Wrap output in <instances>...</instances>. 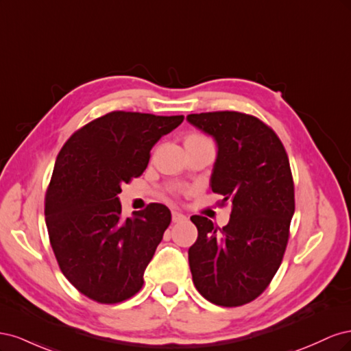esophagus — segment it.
<instances>
[{"label": "esophagus", "instance_id": "obj_1", "mask_svg": "<svg viewBox=\"0 0 351 351\" xmlns=\"http://www.w3.org/2000/svg\"><path fill=\"white\" fill-rule=\"evenodd\" d=\"M186 221V217L183 214H180V212H173V222H182Z\"/></svg>", "mask_w": 351, "mask_h": 351}]
</instances>
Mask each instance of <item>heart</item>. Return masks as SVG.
<instances>
[{
  "label": "heart",
  "instance_id": "1",
  "mask_svg": "<svg viewBox=\"0 0 351 351\" xmlns=\"http://www.w3.org/2000/svg\"><path fill=\"white\" fill-rule=\"evenodd\" d=\"M202 139H208V137L202 136V134H197V133H190L184 137V143L187 142H195V141H202Z\"/></svg>",
  "mask_w": 351,
  "mask_h": 351
}]
</instances>
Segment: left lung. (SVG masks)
I'll return each instance as SVG.
<instances>
[{
  "label": "left lung",
  "mask_w": 351,
  "mask_h": 351,
  "mask_svg": "<svg viewBox=\"0 0 351 351\" xmlns=\"http://www.w3.org/2000/svg\"><path fill=\"white\" fill-rule=\"evenodd\" d=\"M187 121L217 141L210 189L231 206L217 227L193 215L197 240L189 263L197 291L210 303L236 307L259 297L277 274L294 214V183L284 145L269 125L249 114L215 111Z\"/></svg>",
  "instance_id": "left-lung-1"
}]
</instances>
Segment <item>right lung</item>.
I'll return each instance as SVG.
<instances>
[{"label":"right lung","instance_id":"1","mask_svg":"<svg viewBox=\"0 0 351 351\" xmlns=\"http://www.w3.org/2000/svg\"><path fill=\"white\" fill-rule=\"evenodd\" d=\"M183 115L112 111L74 132L61 147L45 195L51 247L64 277L104 304L130 299L171 222L162 204L121 215V184L141 177L152 146Z\"/></svg>","mask_w":351,"mask_h":351}]
</instances>
